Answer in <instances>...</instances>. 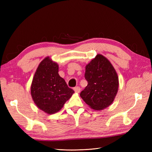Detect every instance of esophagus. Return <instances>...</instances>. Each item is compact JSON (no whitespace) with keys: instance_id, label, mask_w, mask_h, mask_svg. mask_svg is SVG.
I'll return each instance as SVG.
<instances>
[{"instance_id":"esophagus-1","label":"esophagus","mask_w":152,"mask_h":152,"mask_svg":"<svg viewBox=\"0 0 152 152\" xmlns=\"http://www.w3.org/2000/svg\"><path fill=\"white\" fill-rule=\"evenodd\" d=\"M74 91H75L76 93H79L80 92V87H78V86L75 87V88H74Z\"/></svg>"}]
</instances>
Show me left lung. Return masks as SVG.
<instances>
[{"mask_svg": "<svg viewBox=\"0 0 152 152\" xmlns=\"http://www.w3.org/2000/svg\"><path fill=\"white\" fill-rule=\"evenodd\" d=\"M85 78L88 86L80 93V96L86 104L95 110L110 105L119 86L117 73L110 62L98 54L86 65Z\"/></svg>", "mask_w": 152, "mask_h": 152, "instance_id": "left-lung-1", "label": "left lung"}]
</instances>
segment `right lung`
<instances>
[{
  "label": "right lung",
  "instance_id": "obj_1",
  "mask_svg": "<svg viewBox=\"0 0 152 152\" xmlns=\"http://www.w3.org/2000/svg\"><path fill=\"white\" fill-rule=\"evenodd\" d=\"M58 72V64L46 57L38 66L32 82V98L38 107L48 114L59 111L74 93Z\"/></svg>",
  "mask_w": 152,
  "mask_h": 152
}]
</instances>
